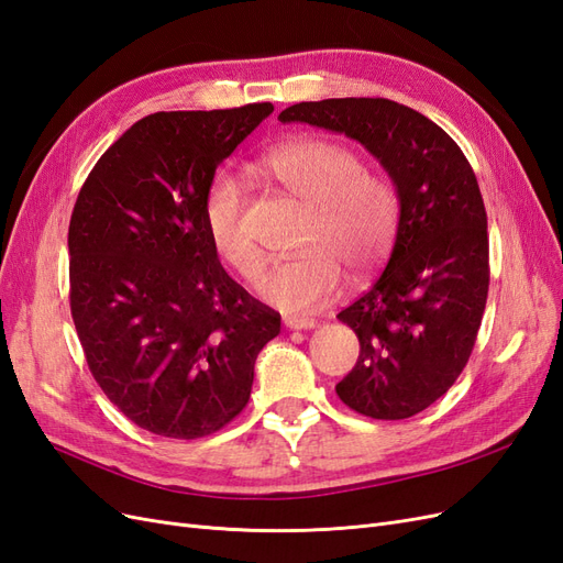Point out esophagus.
<instances>
[{
  "label": "esophagus",
  "mask_w": 563,
  "mask_h": 563,
  "mask_svg": "<svg viewBox=\"0 0 563 563\" xmlns=\"http://www.w3.org/2000/svg\"><path fill=\"white\" fill-rule=\"evenodd\" d=\"M284 327L291 331H308L317 327V321L310 317H284Z\"/></svg>",
  "instance_id": "esophagus-1"
}]
</instances>
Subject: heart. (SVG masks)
Masks as SVG:
<instances>
[{
    "label": "heart",
    "instance_id": "1",
    "mask_svg": "<svg viewBox=\"0 0 563 563\" xmlns=\"http://www.w3.org/2000/svg\"><path fill=\"white\" fill-rule=\"evenodd\" d=\"M265 174L310 207L298 258L269 267L258 291L275 308L300 314L329 302L343 282V265L366 275L383 263L399 223L397 187L368 172L343 143L302 139L263 159ZM244 187L228 168L216 172L201 195V220L211 246L244 279L263 269V251L244 223Z\"/></svg>",
    "mask_w": 563,
    "mask_h": 563
}]
</instances>
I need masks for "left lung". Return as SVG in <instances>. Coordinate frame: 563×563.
I'll use <instances>...</instances> for the list:
<instances>
[{
	"instance_id": "left-lung-1",
	"label": "left lung",
	"mask_w": 563,
	"mask_h": 563,
	"mask_svg": "<svg viewBox=\"0 0 563 563\" xmlns=\"http://www.w3.org/2000/svg\"><path fill=\"white\" fill-rule=\"evenodd\" d=\"M279 122L360 141L397 187L399 228L387 267L338 314L362 350L335 391L362 416L411 418L446 395L482 327L490 269L479 183L444 129L395 100L298 103Z\"/></svg>"
}]
</instances>
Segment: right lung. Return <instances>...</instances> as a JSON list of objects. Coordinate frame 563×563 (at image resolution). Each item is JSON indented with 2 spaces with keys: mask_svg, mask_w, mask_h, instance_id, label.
I'll return each instance as SVG.
<instances>
[{
  "mask_svg": "<svg viewBox=\"0 0 563 563\" xmlns=\"http://www.w3.org/2000/svg\"><path fill=\"white\" fill-rule=\"evenodd\" d=\"M272 103L155 112L84 180L67 230L70 312L91 376L139 428L218 432L244 411L282 317L236 284L201 220L218 164Z\"/></svg>",
  "mask_w": 563,
  "mask_h": 563,
  "instance_id": "add662e5",
  "label": "right lung"
}]
</instances>
